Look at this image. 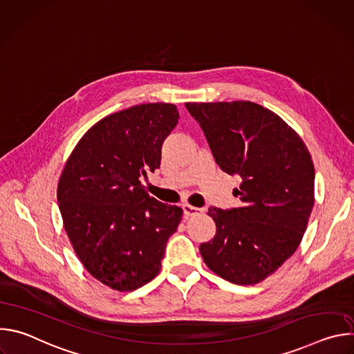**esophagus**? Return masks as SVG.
<instances>
[{
    "label": "esophagus",
    "mask_w": 354,
    "mask_h": 354,
    "mask_svg": "<svg viewBox=\"0 0 354 354\" xmlns=\"http://www.w3.org/2000/svg\"><path fill=\"white\" fill-rule=\"evenodd\" d=\"M182 209H183L185 217H193V216H197V214L201 212L200 209H197V207H194V206H190V205H183Z\"/></svg>",
    "instance_id": "34e87169"
}]
</instances>
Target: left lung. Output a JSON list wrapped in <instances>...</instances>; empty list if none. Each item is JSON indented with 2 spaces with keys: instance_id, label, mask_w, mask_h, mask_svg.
Wrapping results in <instances>:
<instances>
[{
  "instance_id": "8db88e82",
  "label": "left lung",
  "mask_w": 354,
  "mask_h": 354,
  "mask_svg": "<svg viewBox=\"0 0 354 354\" xmlns=\"http://www.w3.org/2000/svg\"><path fill=\"white\" fill-rule=\"evenodd\" d=\"M218 167L239 175L242 206L209 209L216 235L200 245L205 263L241 286L273 274L298 248L314 207L311 154L274 112L249 100L187 102Z\"/></svg>"
}]
</instances>
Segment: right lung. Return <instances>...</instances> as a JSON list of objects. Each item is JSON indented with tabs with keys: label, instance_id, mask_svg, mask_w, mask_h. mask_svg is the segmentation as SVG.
Returning <instances> with one entry per match:
<instances>
[{
	"label": "right lung",
	"instance_id": "obj_1",
	"mask_svg": "<svg viewBox=\"0 0 354 354\" xmlns=\"http://www.w3.org/2000/svg\"><path fill=\"white\" fill-rule=\"evenodd\" d=\"M172 104H142L95 123L77 142L57 186L64 230L84 268L102 284L133 291L153 280L182 209L141 185L161 164L178 124Z\"/></svg>",
	"mask_w": 354,
	"mask_h": 354
}]
</instances>
